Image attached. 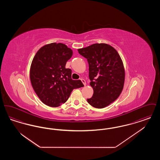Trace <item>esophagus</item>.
<instances>
[{
    "label": "esophagus",
    "instance_id": "esophagus-1",
    "mask_svg": "<svg viewBox=\"0 0 160 160\" xmlns=\"http://www.w3.org/2000/svg\"><path fill=\"white\" fill-rule=\"evenodd\" d=\"M81 81L82 82V83H83L84 86H86V81H85L84 79H83V78H82V79H81Z\"/></svg>",
    "mask_w": 160,
    "mask_h": 160
}]
</instances>
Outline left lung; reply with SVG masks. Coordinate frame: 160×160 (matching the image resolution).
<instances>
[{
	"label": "left lung",
	"instance_id": "obj_1",
	"mask_svg": "<svg viewBox=\"0 0 160 160\" xmlns=\"http://www.w3.org/2000/svg\"><path fill=\"white\" fill-rule=\"evenodd\" d=\"M87 59L89 77L93 94L87 99L92 106L102 108L114 102L121 93L125 82V69L118 52L105 43L94 44L78 49Z\"/></svg>",
	"mask_w": 160,
	"mask_h": 160
}]
</instances>
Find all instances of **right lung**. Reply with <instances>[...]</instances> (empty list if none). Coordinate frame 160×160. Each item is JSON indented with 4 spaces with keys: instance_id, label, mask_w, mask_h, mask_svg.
Masks as SVG:
<instances>
[{
    "instance_id": "add662e5",
    "label": "right lung",
    "mask_w": 160,
    "mask_h": 160,
    "mask_svg": "<svg viewBox=\"0 0 160 160\" xmlns=\"http://www.w3.org/2000/svg\"><path fill=\"white\" fill-rule=\"evenodd\" d=\"M72 50L62 43H50L39 48L30 68L33 89L47 106H61L69 97L73 89L84 86L81 80L71 78V69L65 68Z\"/></svg>"
}]
</instances>
